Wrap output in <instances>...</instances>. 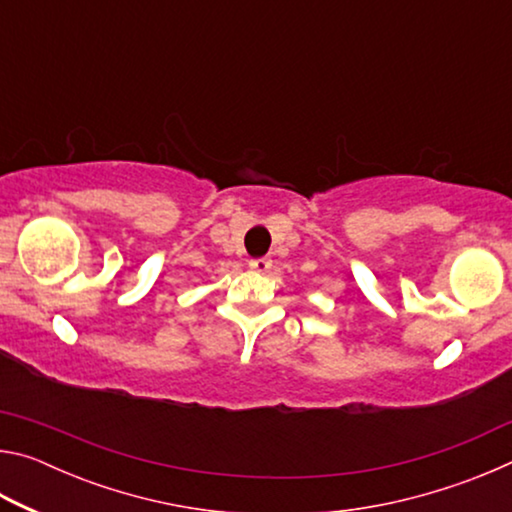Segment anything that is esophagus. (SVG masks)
I'll return each mask as SVG.
<instances>
[{"label": "esophagus", "mask_w": 512, "mask_h": 512, "mask_svg": "<svg viewBox=\"0 0 512 512\" xmlns=\"http://www.w3.org/2000/svg\"><path fill=\"white\" fill-rule=\"evenodd\" d=\"M248 266L253 268V271H257V273H268L273 268V262L268 257H259V259H250Z\"/></svg>", "instance_id": "34e87169"}]
</instances>
